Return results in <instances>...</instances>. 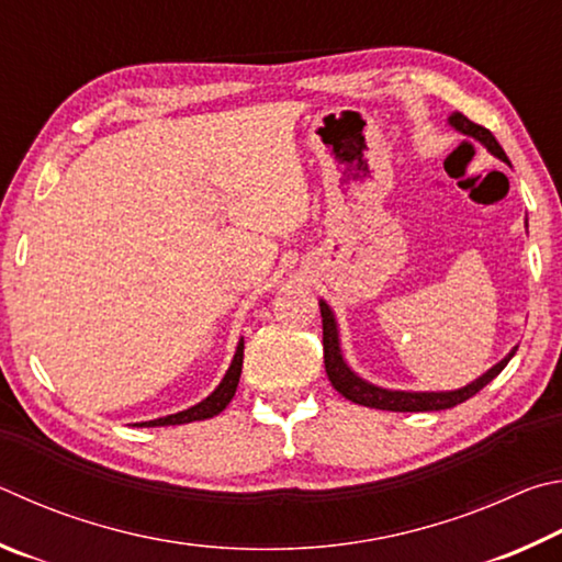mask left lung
<instances>
[{"mask_svg": "<svg viewBox=\"0 0 562 562\" xmlns=\"http://www.w3.org/2000/svg\"><path fill=\"white\" fill-rule=\"evenodd\" d=\"M449 123L457 127L459 133L476 137L479 143H484L491 153H494L498 160L508 162V157L504 153V147L498 145V140L491 131H486L484 125L471 123L464 113H451ZM321 318H323V360H326V372L330 385L336 387L342 397L356 402V405L362 407H375V409H390V412H435V409H449L457 407L461 402H467L469 397H474L479 390H484L491 380H494L501 370L508 366V360L514 358V348L508 356L498 362V366L491 368L486 375H481L479 380L471 382V385L454 390V392H400V390H382L370 385V382L360 380L356 372H352L346 360L340 356V342H338V326L336 318L328 308L326 301H321Z\"/></svg>", "mask_w": 562, "mask_h": 562, "instance_id": "obj_1", "label": "left lung"}]
</instances>
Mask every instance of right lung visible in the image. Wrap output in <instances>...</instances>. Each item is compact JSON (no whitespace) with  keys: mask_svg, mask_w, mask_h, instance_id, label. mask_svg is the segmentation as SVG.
Returning a JSON list of instances; mask_svg holds the SVG:
<instances>
[{"mask_svg":"<svg viewBox=\"0 0 562 562\" xmlns=\"http://www.w3.org/2000/svg\"><path fill=\"white\" fill-rule=\"evenodd\" d=\"M241 362H244V340H239V346H236L234 352V360L229 370H226L224 380L220 382V387H216L210 397L202 400L200 405H194L184 412H177V415H167L160 419H153V422H143L140 427H167V425H187V422H196V419H210L214 415H220V412L229 405L236 385H239V375H241Z\"/></svg>","mask_w":562,"mask_h":562,"instance_id":"right-lung-1","label":"right lung"}]
</instances>
